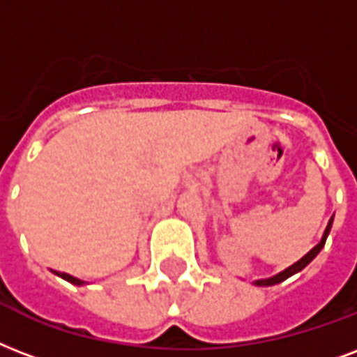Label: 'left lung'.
<instances>
[{"mask_svg":"<svg viewBox=\"0 0 357 357\" xmlns=\"http://www.w3.org/2000/svg\"><path fill=\"white\" fill-rule=\"evenodd\" d=\"M331 225H333V217H331L330 222H328V227H326V230H324V236H322V239H320V243L314 245L311 251L307 252L305 257L299 258L298 262L292 264L290 268H287V269H284V271H281V273H277V275L269 277V279H258V281H255V282H252V284H257V287H273V284H279V282L287 281L288 277L296 275V273H299L301 269L307 268V266H309V264H311L312 260L317 258L318 252H320L324 249V245H326V239H328V236H330Z\"/></svg>","mask_w":357,"mask_h":357,"instance_id":"left-lung-1","label":"left lung"}]
</instances>
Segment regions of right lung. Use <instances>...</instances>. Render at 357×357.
Here are the masks:
<instances>
[{"label":"right lung","mask_w":357,"mask_h":357,"mask_svg":"<svg viewBox=\"0 0 357 357\" xmlns=\"http://www.w3.org/2000/svg\"><path fill=\"white\" fill-rule=\"evenodd\" d=\"M54 273H56L58 277H61V279H65V281L73 282V284H76V287H82V284H86V282L82 281V279H76V277L69 275V273H59V271H54Z\"/></svg>","instance_id":"1"}]
</instances>
